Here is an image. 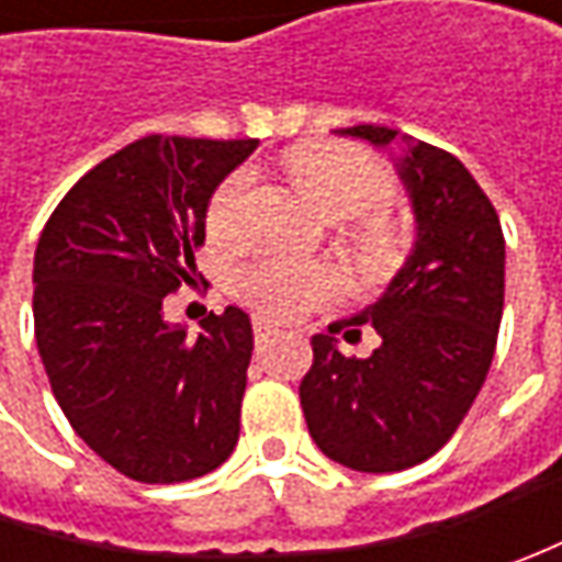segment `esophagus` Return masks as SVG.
Listing matches in <instances>:
<instances>
[{"label": "esophagus", "instance_id": "esophagus-1", "mask_svg": "<svg viewBox=\"0 0 562 562\" xmlns=\"http://www.w3.org/2000/svg\"><path fill=\"white\" fill-rule=\"evenodd\" d=\"M252 331H256V344H269L271 337L278 335V328L271 322H266V318H256L252 322Z\"/></svg>", "mask_w": 562, "mask_h": 562}]
</instances>
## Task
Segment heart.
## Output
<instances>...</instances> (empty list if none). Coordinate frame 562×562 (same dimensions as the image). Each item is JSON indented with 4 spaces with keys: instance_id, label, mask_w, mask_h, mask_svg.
<instances>
[{
    "instance_id": "1",
    "label": "heart",
    "mask_w": 562,
    "mask_h": 562,
    "mask_svg": "<svg viewBox=\"0 0 562 562\" xmlns=\"http://www.w3.org/2000/svg\"><path fill=\"white\" fill-rule=\"evenodd\" d=\"M291 171L306 200L328 218L366 215L391 196L387 168L372 159L366 149L350 143H315L296 149L291 156ZM252 171H231L205 209V227L215 240H237L247 231ZM366 252L384 262L397 249V234L391 225L369 218L359 234ZM234 291L252 310L271 318H296L337 296L335 271L322 262L288 259L278 252H259L234 271Z\"/></svg>"
}]
</instances>
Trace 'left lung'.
Segmentation results:
<instances>
[{"mask_svg": "<svg viewBox=\"0 0 562 562\" xmlns=\"http://www.w3.org/2000/svg\"><path fill=\"white\" fill-rule=\"evenodd\" d=\"M337 134L400 146L394 168L416 240L372 306L313 337L300 403L328 460L357 472H400L450 441L485 384L504 315L507 247L494 205L457 156L378 124ZM337 324H372L382 347L366 360L344 358Z\"/></svg>", "mask_w": 562, "mask_h": 562, "instance_id": "left-lung-1", "label": "left lung"}]
</instances>
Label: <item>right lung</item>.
Listing matches in <instances>:
<instances>
[{
	"label": "right lung",
	"instance_id": "obj_1",
	"mask_svg": "<svg viewBox=\"0 0 562 562\" xmlns=\"http://www.w3.org/2000/svg\"><path fill=\"white\" fill-rule=\"evenodd\" d=\"M256 146L149 134L87 171L40 234L43 369L83 443L134 482L200 479L240 435L249 315L209 313L190 337L162 300L193 284L209 200Z\"/></svg>",
	"mask_w": 562,
	"mask_h": 562
}]
</instances>
